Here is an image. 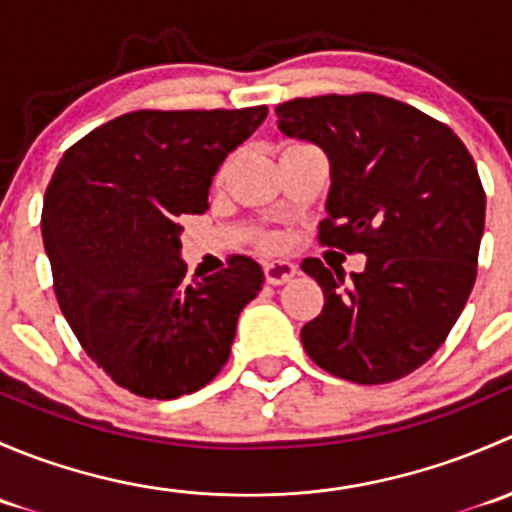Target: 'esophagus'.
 <instances>
[{
    "label": "esophagus",
    "instance_id": "esophagus-1",
    "mask_svg": "<svg viewBox=\"0 0 512 512\" xmlns=\"http://www.w3.org/2000/svg\"><path fill=\"white\" fill-rule=\"evenodd\" d=\"M297 275V265L294 262H287V260H272L265 265V280L270 282V285H287L292 277Z\"/></svg>",
    "mask_w": 512,
    "mask_h": 512
}]
</instances>
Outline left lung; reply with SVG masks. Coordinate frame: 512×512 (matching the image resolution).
Wrapping results in <instances>:
<instances>
[{"mask_svg": "<svg viewBox=\"0 0 512 512\" xmlns=\"http://www.w3.org/2000/svg\"><path fill=\"white\" fill-rule=\"evenodd\" d=\"M287 138L329 160L319 240L366 255L364 272L302 270L324 307L302 344L324 371L354 384L411 374L448 337L476 282L485 193L461 138L409 103L379 94L294 98L277 106Z\"/></svg>", "mask_w": 512, "mask_h": 512, "instance_id": "left-lung-1", "label": "left lung"}]
</instances>
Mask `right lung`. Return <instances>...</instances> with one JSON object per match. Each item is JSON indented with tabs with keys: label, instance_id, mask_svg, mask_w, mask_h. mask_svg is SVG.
Wrapping results in <instances>:
<instances>
[{
	"label": "right lung",
	"instance_id": "right-lung-1",
	"mask_svg": "<svg viewBox=\"0 0 512 512\" xmlns=\"http://www.w3.org/2000/svg\"><path fill=\"white\" fill-rule=\"evenodd\" d=\"M267 118L242 111H133L64 153L44 195L54 292L86 354L123 389L178 399L218 376L262 267L232 257L188 280L180 218L203 215L227 153Z\"/></svg>",
	"mask_w": 512,
	"mask_h": 512
}]
</instances>
